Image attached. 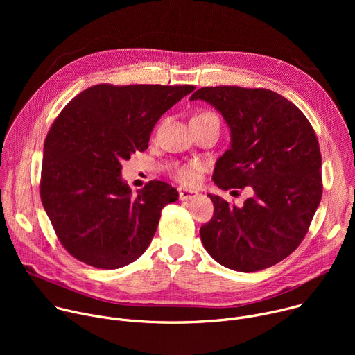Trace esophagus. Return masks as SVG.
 I'll list each match as a JSON object with an SVG mask.
<instances>
[{
	"instance_id": "obj_1",
	"label": "esophagus",
	"mask_w": 355,
	"mask_h": 355,
	"mask_svg": "<svg viewBox=\"0 0 355 355\" xmlns=\"http://www.w3.org/2000/svg\"><path fill=\"white\" fill-rule=\"evenodd\" d=\"M196 195V191H191V189H187V188H178V196L180 199H189L192 196Z\"/></svg>"
}]
</instances>
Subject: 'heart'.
Masks as SVG:
<instances>
[{
  "mask_svg": "<svg viewBox=\"0 0 355 355\" xmlns=\"http://www.w3.org/2000/svg\"><path fill=\"white\" fill-rule=\"evenodd\" d=\"M195 116H216L211 111H202ZM170 174L181 184L191 185L198 180V173L200 170V166L198 162H189V163H175L168 167Z\"/></svg>",
  "mask_w": 355,
  "mask_h": 355,
  "instance_id": "1",
  "label": "heart"
}]
</instances>
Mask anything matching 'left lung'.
<instances>
[{
	"label": "left lung",
	"instance_id": "obj_1",
	"mask_svg": "<svg viewBox=\"0 0 355 355\" xmlns=\"http://www.w3.org/2000/svg\"><path fill=\"white\" fill-rule=\"evenodd\" d=\"M193 99L214 105L232 132L214 182L222 189L250 187L252 192L241 208L209 193L215 211L200 227V240L212 259L230 270L268 268L302 243L320 204L316 133L295 104L271 89L204 87L191 95Z\"/></svg>",
	"mask_w": 355,
	"mask_h": 355
}]
</instances>
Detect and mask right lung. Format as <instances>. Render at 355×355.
I'll return each instance as SVG.
<instances>
[{"label":"right lung","mask_w":355,"mask_h":355,"mask_svg":"<svg viewBox=\"0 0 355 355\" xmlns=\"http://www.w3.org/2000/svg\"><path fill=\"white\" fill-rule=\"evenodd\" d=\"M193 85L96 84L63 108L44 139L40 199L70 256L115 270L139 259L175 188L148 181L137 195L121 178L122 162L144 151L164 112Z\"/></svg>","instance_id":"obj_1"}]
</instances>
